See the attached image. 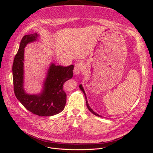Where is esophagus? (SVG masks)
Masks as SVG:
<instances>
[{"instance_id": "esophagus-1", "label": "esophagus", "mask_w": 153, "mask_h": 153, "mask_svg": "<svg viewBox=\"0 0 153 153\" xmlns=\"http://www.w3.org/2000/svg\"><path fill=\"white\" fill-rule=\"evenodd\" d=\"M84 70V66L83 64L81 62H76L75 65V68H74V73L76 75H79V74Z\"/></svg>"}]
</instances>
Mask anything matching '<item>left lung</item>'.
<instances>
[{
    "label": "left lung",
    "instance_id": "8db88e82",
    "mask_svg": "<svg viewBox=\"0 0 153 153\" xmlns=\"http://www.w3.org/2000/svg\"><path fill=\"white\" fill-rule=\"evenodd\" d=\"M79 87H80V89L82 90V91L84 92V95H85V100H86V104H87V108L89 109V110L91 112H92V114H94L95 115H96V116H98V117H101V115H100L99 114H98L97 113H96L95 112H94L93 111V110H92L91 107H90V106L89 105V104H88V101H87V97H86V94H85V91H84V88H83V87H82V85L80 84V85H79Z\"/></svg>",
    "mask_w": 153,
    "mask_h": 153
}]
</instances>
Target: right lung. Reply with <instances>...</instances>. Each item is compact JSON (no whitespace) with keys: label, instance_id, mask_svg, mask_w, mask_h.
<instances>
[{"label":"right lung","instance_id":"right-lung-1","mask_svg":"<svg viewBox=\"0 0 153 153\" xmlns=\"http://www.w3.org/2000/svg\"><path fill=\"white\" fill-rule=\"evenodd\" d=\"M37 33L23 37L19 49L14 59L13 79L14 92L16 98L32 114L39 116H52L64 110L66 103V94L63 85L73 75V65L67 67L51 64L47 72L43 91L39 94H29L24 88V48L26 45L36 41Z\"/></svg>","mask_w":153,"mask_h":153}]
</instances>
